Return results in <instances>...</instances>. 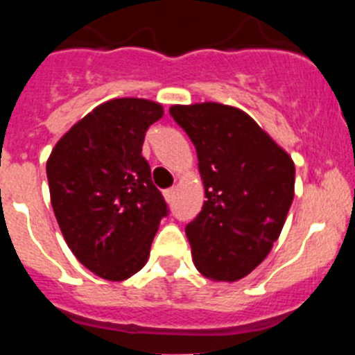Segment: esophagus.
Listing matches in <instances>:
<instances>
[{
    "label": "esophagus",
    "instance_id": "obj_1",
    "mask_svg": "<svg viewBox=\"0 0 355 355\" xmlns=\"http://www.w3.org/2000/svg\"><path fill=\"white\" fill-rule=\"evenodd\" d=\"M174 193H175V188H167V190L163 192V197H165L167 202H172V200H174Z\"/></svg>",
    "mask_w": 355,
    "mask_h": 355
}]
</instances>
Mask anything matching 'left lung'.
Wrapping results in <instances>:
<instances>
[{
    "label": "left lung",
    "mask_w": 355,
    "mask_h": 355,
    "mask_svg": "<svg viewBox=\"0 0 355 355\" xmlns=\"http://www.w3.org/2000/svg\"><path fill=\"white\" fill-rule=\"evenodd\" d=\"M199 159L205 206L187 225L197 270L234 283L268 256L295 196V163L243 110L220 103L171 106Z\"/></svg>",
    "instance_id": "left-lung-1"
}]
</instances>
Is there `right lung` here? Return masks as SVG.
Returning a JSON list of instances; mask_svg holds the SVG:
<instances>
[{"label":"right lung","mask_w":355,"mask_h":355,"mask_svg":"<svg viewBox=\"0 0 355 355\" xmlns=\"http://www.w3.org/2000/svg\"><path fill=\"white\" fill-rule=\"evenodd\" d=\"M163 117L159 103L110 99L78 121L46 163L56 222L78 261L106 281L147 263L167 205L150 180L142 144Z\"/></svg>","instance_id":"add662e5"}]
</instances>
